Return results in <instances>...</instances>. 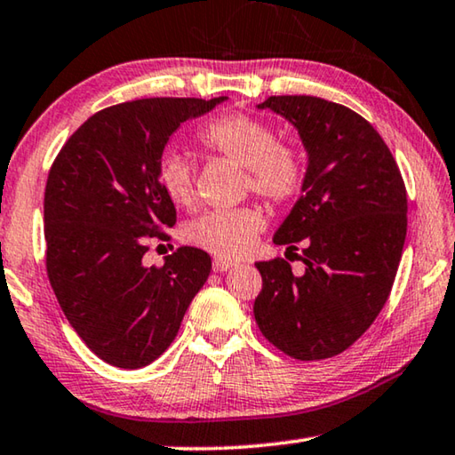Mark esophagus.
I'll use <instances>...</instances> for the list:
<instances>
[{
	"mask_svg": "<svg viewBox=\"0 0 455 455\" xmlns=\"http://www.w3.org/2000/svg\"><path fill=\"white\" fill-rule=\"evenodd\" d=\"M235 261H228V259H222V257H214L212 259V269L216 273H222V271H228L230 267H235Z\"/></svg>",
	"mask_w": 455,
	"mask_h": 455,
	"instance_id": "obj_1",
	"label": "esophagus"
}]
</instances>
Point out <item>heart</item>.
I'll use <instances>...</instances> for the list:
<instances>
[{
    "label": "heart",
    "instance_id": "1",
    "mask_svg": "<svg viewBox=\"0 0 455 455\" xmlns=\"http://www.w3.org/2000/svg\"><path fill=\"white\" fill-rule=\"evenodd\" d=\"M202 146L212 154L244 168V188L273 206H283L299 196L304 188L307 162L299 148L279 141L275 129L247 113H227L202 127ZM157 180L165 196L178 206L194 200V170L184 156L170 151L157 165ZM265 228L257 208L211 211L192 220L186 239L219 257H241L253 247Z\"/></svg>",
    "mask_w": 455,
    "mask_h": 455
}]
</instances>
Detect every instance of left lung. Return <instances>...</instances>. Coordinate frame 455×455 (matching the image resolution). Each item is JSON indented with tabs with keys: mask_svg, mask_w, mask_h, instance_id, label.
<instances>
[{
	"mask_svg": "<svg viewBox=\"0 0 455 455\" xmlns=\"http://www.w3.org/2000/svg\"><path fill=\"white\" fill-rule=\"evenodd\" d=\"M285 117L307 151L301 196L273 243L290 261L255 263L263 277L253 314L287 356L322 360L355 344L387 304L407 235V190L383 137L348 107L307 95L257 105Z\"/></svg>",
	"mask_w": 455,
	"mask_h": 455,
	"instance_id": "obj_1",
	"label": "left lung"
}]
</instances>
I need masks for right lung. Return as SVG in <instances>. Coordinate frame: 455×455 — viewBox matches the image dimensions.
<instances>
[{
	"mask_svg": "<svg viewBox=\"0 0 455 455\" xmlns=\"http://www.w3.org/2000/svg\"><path fill=\"white\" fill-rule=\"evenodd\" d=\"M227 100L137 99L84 121L50 168L44 192L46 271L83 342L119 369H141L174 342L211 255L180 247L146 267L151 236L176 225L157 165L172 133Z\"/></svg>",
	"mask_w": 455,
	"mask_h": 455,
	"instance_id": "add662e5",
	"label": "right lung"
}]
</instances>
